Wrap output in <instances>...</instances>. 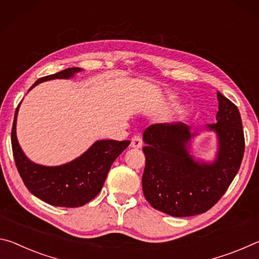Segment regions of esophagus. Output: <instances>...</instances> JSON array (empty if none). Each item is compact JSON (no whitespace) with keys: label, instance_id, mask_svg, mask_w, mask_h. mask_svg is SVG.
I'll return each instance as SVG.
<instances>
[{"label":"esophagus","instance_id":"obj_1","mask_svg":"<svg viewBox=\"0 0 259 259\" xmlns=\"http://www.w3.org/2000/svg\"><path fill=\"white\" fill-rule=\"evenodd\" d=\"M131 147L135 148V149H140L142 147V138L140 135H134L131 140Z\"/></svg>","mask_w":259,"mask_h":259}]
</instances>
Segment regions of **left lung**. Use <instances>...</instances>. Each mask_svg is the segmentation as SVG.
<instances>
[{"instance_id":"1","label":"left lung","mask_w":259,"mask_h":259,"mask_svg":"<svg viewBox=\"0 0 259 259\" xmlns=\"http://www.w3.org/2000/svg\"><path fill=\"white\" fill-rule=\"evenodd\" d=\"M217 97V122L207 125L218 137L213 163L197 162L190 156L188 146L195 134L187 125L154 124L143 133L142 190L154 209L173 217L206 212L235 178L244 154L242 120L233 102L219 92Z\"/></svg>"}]
</instances>
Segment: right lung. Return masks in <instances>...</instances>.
Listing matches in <instances>:
<instances>
[{
	"label": "right lung",
	"instance_id": "obj_1",
	"mask_svg": "<svg viewBox=\"0 0 259 259\" xmlns=\"http://www.w3.org/2000/svg\"><path fill=\"white\" fill-rule=\"evenodd\" d=\"M82 71L70 67L57 73L37 79V83L52 79H69ZM11 130V146L15 163L23 182L34 196L50 205L78 207L92 201L101 192L105 178L118 156L130 146V141L101 140L72 162L59 166H44L29 160L20 148L16 135L17 113Z\"/></svg>",
	"mask_w": 259,
	"mask_h": 259
}]
</instances>
